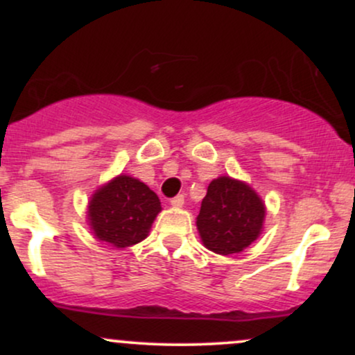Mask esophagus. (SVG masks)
<instances>
[{"label": "esophagus", "mask_w": 355, "mask_h": 355, "mask_svg": "<svg viewBox=\"0 0 355 355\" xmlns=\"http://www.w3.org/2000/svg\"><path fill=\"white\" fill-rule=\"evenodd\" d=\"M173 207H183V203H185V197L183 195H177V197H173L172 200H170Z\"/></svg>", "instance_id": "1"}]
</instances>
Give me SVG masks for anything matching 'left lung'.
I'll return each instance as SVG.
<instances>
[{"instance_id": "obj_1", "label": "left lung", "mask_w": 355, "mask_h": 355, "mask_svg": "<svg viewBox=\"0 0 355 355\" xmlns=\"http://www.w3.org/2000/svg\"><path fill=\"white\" fill-rule=\"evenodd\" d=\"M266 207L245 183L215 178L207 189L197 217L203 245L220 255L240 254L262 232Z\"/></svg>"}]
</instances>
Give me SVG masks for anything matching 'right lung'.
Wrapping results in <instances>:
<instances>
[{
    "instance_id": "obj_1",
    "label": "right lung",
    "mask_w": 355,
    "mask_h": 355,
    "mask_svg": "<svg viewBox=\"0 0 355 355\" xmlns=\"http://www.w3.org/2000/svg\"><path fill=\"white\" fill-rule=\"evenodd\" d=\"M162 210L157 193L144 182L120 175L93 195L88 218L93 234L112 247L125 248L148 235Z\"/></svg>"
}]
</instances>
